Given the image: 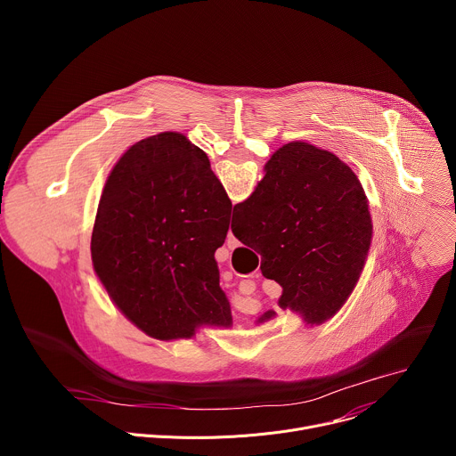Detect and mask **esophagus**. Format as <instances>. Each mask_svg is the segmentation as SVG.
<instances>
[{"instance_id":"34e87169","label":"esophagus","mask_w":456,"mask_h":456,"mask_svg":"<svg viewBox=\"0 0 456 456\" xmlns=\"http://www.w3.org/2000/svg\"><path fill=\"white\" fill-rule=\"evenodd\" d=\"M227 247L229 248H236L238 247V240H236V236L229 231V234H227Z\"/></svg>"}]
</instances>
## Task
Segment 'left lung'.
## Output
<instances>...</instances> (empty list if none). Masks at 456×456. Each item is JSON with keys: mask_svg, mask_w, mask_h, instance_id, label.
Here are the masks:
<instances>
[{"mask_svg": "<svg viewBox=\"0 0 456 456\" xmlns=\"http://www.w3.org/2000/svg\"><path fill=\"white\" fill-rule=\"evenodd\" d=\"M232 204L208 155L178 132L129 146L106 178L92 264L111 303L159 341L231 329L215 252Z\"/></svg>", "mask_w": 456, "mask_h": 456, "instance_id": "8db88e82", "label": "left lung"}]
</instances>
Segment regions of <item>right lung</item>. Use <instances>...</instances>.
I'll return each mask as SVG.
<instances>
[{"mask_svg":"<svg viewBox=\"0 0 456 456\" xmlns=\"http://www.w3.org/2000/svg\"><path fill=\"white\" fill-rule=\"evenodd\" d=\"M250 197L234 206L232 234L262 256L281 285L280 308L310 327L334 317L366 265L373 224L357 175L332 151L294 141L265 164ZM276 317L274 310L256 324Z\"/></svg>","mask_w":456,"mask_h":456,"instance_id":"right-lung-1","label":"right lung"}]
</instances>
